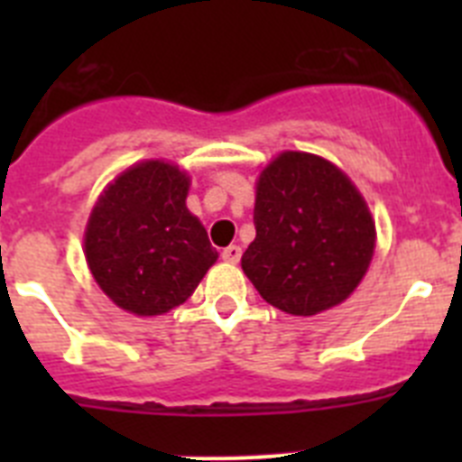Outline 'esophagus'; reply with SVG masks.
<instances>
[{"instance_id": "esophagus-1", "label": "esophagus", "mask_w": 462, "mask_h": 462, "mask_svg": "<svg viewBox=\"0 0 462 462\" xmlns=\"http://www.w3.org/2000/svg\"><path fill=\"white\" fill-rule=\"evenodd\" d=\"M240 256H243V247H240V245H228L226 250L222 252V259L226 261V263H238Z\"/></svg>"}]
</instances>
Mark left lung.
I'll use <instances>...</instances> for the list:
<instances>
[{"label": "left lung", "instance_id": "1", "mask_svg": "<svg viewBox=\"0 0 462 462\" xmlns=\"http://www.w3.org/2000/svg\"><path fill=\"white\" fill-rule=\"evenodd\" d=\"M254 226L243 273L266 303L293 317L345 303L377 247L373 212L352 178L300 150H284L261 169Z\"/></svg>", "mask_w": 462, "mask_h": 462}]
</instances>
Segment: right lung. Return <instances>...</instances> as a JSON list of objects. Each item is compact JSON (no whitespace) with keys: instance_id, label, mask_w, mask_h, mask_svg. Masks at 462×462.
Listing matches in <instances>:
<instances>
[{"instance_id":"add662e5","label":"right lung","mask_w":462,"mask_h":462,"mask_svg":"<svg viewBox=\"0 0 462 462\" xmlns=\"http://www.w3.org/2000/svg\"><path fill=\"white\" fill-rule=\"evenodd\" d=\"M191 175L166 159L126 166L97 196L83 236L101 291L136 317L182 305L215 266L217 250L187 208Z\"/></svg>"}]
</instances>
